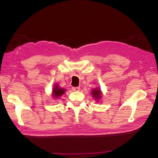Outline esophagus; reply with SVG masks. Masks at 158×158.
<instances>
[{
  "label": "esophagus",
  "instance_id": "34e87169",
  "mask_svg": "<svg viewBox=\"0 0 158 158\" xmlns=\"http://www.w3.org/2000/svg\"><path fill=\"white\" fill-rule=\"evenodd\" d=\"M80 89V87H73L72 88V89H73V91H74V92H79Z\"/></svg>",
  "mask_w": 158,
  "mask_h": 158
}]
</instances>
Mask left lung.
<instances>
[{"label": "left lung", "mask_w": 158, "mask_h": 158, "mask_svg": "<svg viewBox=\"0 0 158 158\" xmlns=\"http://www.w3.org/2000/svg\"><path fill=\"white\" fill-rule=\"evenodd\" d=\"M92 97L94 98V99L95 100L96 102H99L101 98H102V91L99 88H94L92 91Z\"/></svg>", "instance_id": "obj_1"}]
</instances>
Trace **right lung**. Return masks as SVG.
<instances>
[{
	"mask_svg": "<svg viewBox=\"0 0 158 158\" xmlns=\"http://www.w3.org/2000/svg\"><path fill=\"white\" fill-rule=\"evenodd\" d=\"M65 92V89L60 88L59 85L56 83L53 85V88H52V89L51 96L53 98V99H58L61 96V95H63Z\"/></svg>",
	"mask_w": 158,
	"mask_h": 158,
	"instance_id": "1",
	"label": "right lung"
}]
</instances>
